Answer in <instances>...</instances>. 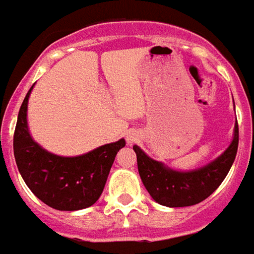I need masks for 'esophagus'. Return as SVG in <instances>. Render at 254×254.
I'll return each mask as SVG.
<instances>
[{
    "label": "esophagus",
    "instance_id": "obj_1",
    "mask_svg": "<svg viewBox=\"0 0 254 254\" xmlns=\"http://www.w3.org/2000/svg\"><path fill=\"white\" fill-rule=\"evenodd\" d=\"M139 141V135L137 131H130L128 134H127V142L132 145V144H135V142H138Z\"/></svg>",
    "mask_w": 254,
    "mask_h": 254
}]
</instances>
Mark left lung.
<instances>
[{"label":"left lung","instance_id":"8db88e82","mask_svg":"<svg viewBox=\"0 0 254 254\" xmlns=\"http://www.w3.org/2000/svg\"><path fill=\"white\" fill-rule=\"evenodd\" d=\"M239 128L235 123L234 138L218 158L193 171H176L148 156L138 145L137 154L139 178L155 201L165 207H189L205 200L224 182L238 152Z\"/></svg>","mask_w":254,"mask_h":254}]
</instances>
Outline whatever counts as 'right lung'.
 Listing matches in <instances>:
<instances>
[{
    "instance_id": "right-lung-1",
    "label": "right lung",
    "mask_w": 254,
    "mask_h": 254,
    "mask_svg": "<svg viewBox=\"0 0 254 254\" xmlns=\"http://www.w3.org/2000/svg\"><path fill=\"white\" fill-rule=\"evenodd\" d=\"M20 106L13 134V155L22 179L44 204L60 211L88 208L102 194L124 138L76 156H60L46 151L32 138L28 127L30 92Z\"/></svg>"
}]
</instances>
